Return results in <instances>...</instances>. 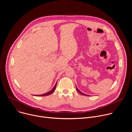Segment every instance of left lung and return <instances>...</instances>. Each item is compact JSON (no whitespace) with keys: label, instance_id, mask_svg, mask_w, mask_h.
Returning a JSON list of instances; mask_svg holds the SVG:
<instances>
[{"label":"left lung","instance_id":"obj_1","mask_svg":"<svg viewBox=\"0 0 132 132\" xmlns=\"http://www.w3.org/2000/svg\"><path fill=\"white\" fill-rule=\"evenodd\" d=\"M76 90H77V91L79 93H80V94H81V95H84V96H89V95H86V94H84V93H82L81 91H80L78 89V88L76 87Z\"/></svg>","mask_w":132,"mask_h":132}]
</instances>
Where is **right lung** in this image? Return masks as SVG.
Returning <instances> with one entry per match:
<instances>
[{
  "label": "right lung",
  "instance_id": "1",
  "mask_svg": "<svg viewBox=\"0 0 132 132\" xmlns=\"http://www.w3.org/2000/svg\"><path fill=\"white\" fill-rule=\"evenodd\" d=\"M57 81L56 82V84L55 85V86H54V87L50 90V91H49L48 92H47V93H45V94H42V95H34V96H48V95H50V94H51L52 93H53L54 92V90H55V88H56V85H57Z\"/></svg>",
  "mask_w": 132,
  "mask_h": 132
}]
</instances>
